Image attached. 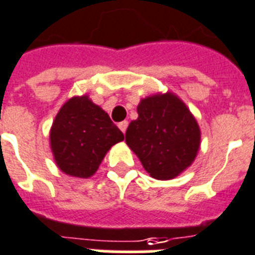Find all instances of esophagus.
Returning a JSON list of instances; mask_svg holds the SVG:
<instances>
[{"mask_svg": "<svg viewBox=\"0 0 255 255\" xmlns=\"http://www.w3.org/2000/svg\"><path fill=\"white\" fill-rule=\"evenodd\" d=\"M118 128H120V130H121L122 133H125L126 129H128V121H122L118 124Z\"/></svg>", "mask_w": 255, "mask_h": 255, "instance_id": "1", "label": "esophagus"}]
</instances>
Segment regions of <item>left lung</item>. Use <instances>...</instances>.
I'll return each instance as SVG.
<instances>
[{
    "mask_svg": "<svg viewBox=\"0 0 255 255\" xmlns=\"http://www.w3.org/2000/svg\"><path fill=\"white\" fill-rule=\"evenodd\" d=\"M137 112L138 118L126 130V144L151 178H176L192 164L200 148L196 118L172 92L144 97Z\"/></svg>",
    "mask_w": 255,
    "mask_h": 255,
    "instance_id": "1",
    "label": "left lung"
}]
</instances>
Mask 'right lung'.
<instances>
[{"instance_id": "obj_1", "label": "right lung", "mask_w": 255, "mask_h": 255, "mask_svg": "<svg viewBox=\"0 0 255 255\" xmlns=\"http://www.w3.org/2000/svg\"><path fill=\"white\" fill-rule=\"evenodd\" d=\"M124 134L89 96L63 104L50 130V146L59 170L75 178H91Z\"/></svg>"}]
</instances>
